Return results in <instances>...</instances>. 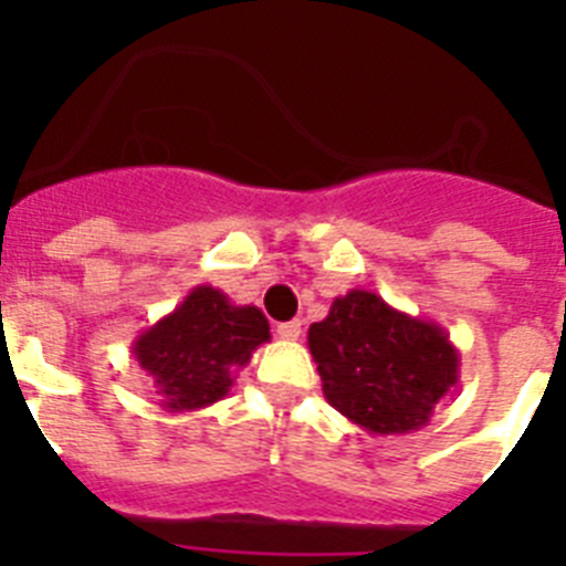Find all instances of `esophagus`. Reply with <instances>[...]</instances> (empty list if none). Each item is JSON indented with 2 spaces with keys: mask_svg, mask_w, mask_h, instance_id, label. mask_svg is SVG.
<instances>
[{
  "mask_svg": "<svg viewBox=\"0 0 566 566\" xmlns=\"http://www.w3.org/2000/svg\"><path fill=\"white\" fill-rule=\"evenodd\" d=\"M300 332H303V323H300V319H289V323H280L277 326L280 339H297Z\"/></svg>",
  "mask_w": 566,
  "mask_h": 566,
  "instance_id": "esophagus-1",
  "label": "esophagus"
}]
</instances>
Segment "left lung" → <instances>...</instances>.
<instances>
[{
  "label": "left lung",
  "mask_w": 566,
  "mask_h": 566,
  "mask_svg": "<svg viewBox=\"0 0 566 566\" xmlns=\"http://www.w3.org/2000/svg\"><path fill=\"white\" fill-rule=\"evenodd\" d=\"M328 405L368 433H411L457 388L459 352L433 319L411 317L379 294L352 289L308 328Z\"/></svg>",
  "instance_id": "8db88e82"
}]
</instances>
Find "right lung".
Here are the masks:
<instances>
[{"instance_id": "right-lung-1", "label": "right lung", "mask_w": 566, "mask_h": 566, "mask_svg": "<svg viewBox=\"0 0 566 566\" xmlns=\"http://www.w3.org/2000/svg\"><path fill=\"white\" fill-rule=\"evenodd\" d=\"M269 319L258 306H234L212 286H195L133 343L135 363L153 377L164 411H201L227 397L234 374L269 343Z\"/></svg>"}]
</instances>
